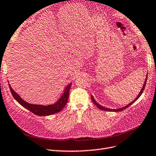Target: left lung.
Instances as JSON below:
<instances>
[{"label": "left lung", "mask_w": 156, "mask_h": 156, "mask_svg": "<svg viewBox=\"0 0 156 156\" xmlns=\"http://www.w3.org/2000/svg\"><path fill=\"white\" fill-rule=\"evenodd\" d=\"M147 77H148V74H147V77H146V79H145V83H144V84H143V88H141V91L140 92V93L138 94V97H137L134 101L132 102H130V104H127V105H126V106H124L123 108H120V109H108V108H104V107H103V106H102V105H101L100 104H98L96 101H95V100L94 99V98L93 97V96L92 95H91V101H92V102H93V103L99 109H101V110H103V111H115V112H117V111H123V110H124V109H126V108H127L128 107H129L130 105H131L132 104H133V102H134L137 99H138L141 95V94H142V93H143V91H144V90H145V86H146V83H147Z\"/></svg>", "instance_id": "left-lung-1"}]
</instances>
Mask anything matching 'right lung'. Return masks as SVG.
<instances>
[{"mask_svg":"<svg viewBox=\"0 0 156 156\" xmlns=\"http://www.w3.org/2000/svg\"><path fill=\"white\" fill-rule=\"evenodd\" d=\"M71 84L72 83L68 84L66 86V88L64 90L63 95H61V97L59 98V100L56 102L54 104L48 105H35L29 104L21 98V97L18 95V93L12 89L10 84H9V87L12 95H13V97L15 98L16 101L20 105H22L23 108H26L27 109L31 111L33 113L36 115L48 116L57 113L64 108L68 102V97H69V91L70 89Z\"/></svg>","mask_w":156,"mask_h":156,"instance_id":"1","label":"right lung"}]
</instances>
